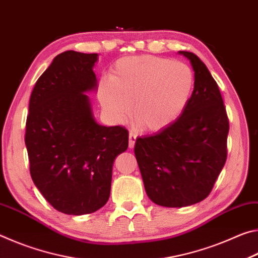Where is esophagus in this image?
<instances>
[{"mask_svg": "<svg viewBox=\"0 0 258 258\" xmlns=\"http://www.w3.org/2000/svg\"><path fill=\"white\" fill-rule=\"evenodd\" d=\"M135 141H137V134H134L133 132H130V135H128V146H130V148L134 147Z\"/></svg>", "mask_w": 258, "mask_h": 258, "instance_id": "esophagus-1", "label": "esophagus"}]
</instances>
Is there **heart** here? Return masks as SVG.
Here are the masks:
<instances>
[{
  "instance_id": "heart-1",
  "label": "heart",
  "mask_w": 258,
  "mask_h": 258,
  "mask_svg": "<svg viewBox=\"0 0 258 258\" xmlns=\"http://www.w3.org/2000/svg\"><path fill=\"white\" fill-rule=\"evenodd\" d=\"M196 77L190 66L155 55L126 56L112 67L110 78L99 84V101L112 119L130 113L142 130L168 127L189 106Z\"/></svg>"
}]
</instances>
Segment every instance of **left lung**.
Returning <instances> with one entry per match:
<instances>
[{"instance_id":"1","label":"left lung","mask_w":258,"mask_h":258,"mask_svg":"<svg viewBox=\"0 0 258 258\" xmlns=\"http://www.w3.org/2000/svg\"><path fill=\"white\" fill-rule=\"evenodd\" d=\"M190 61L196 83L189 106L168 127L137 139L134 154L148 197L164 207H186L211 194L226 160L229 120L220 89L202 60Z\"/></svg>"}]
</instances>
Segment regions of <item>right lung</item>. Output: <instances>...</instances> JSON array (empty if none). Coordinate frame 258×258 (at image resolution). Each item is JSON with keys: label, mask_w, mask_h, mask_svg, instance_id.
<instances>
[{"label": "right lung", "mask_w": 258, "mask_h": 258, "mask_svg": "<svg viewBox=\"0 0 258 258\" xmlns=\"http://www.w3.org/2000/svg\"><path fill=\"white\" fill-rule=\"evenodd\" d=\"M98 53L66 51L38 78L29 100L25 143L30 175L51 206L68 215L97 212L110 196L112 164L128 132L100 125L87 93L98 90Z\"/></svg>", "instance_id": "right-lung-1"}]
</instances>
